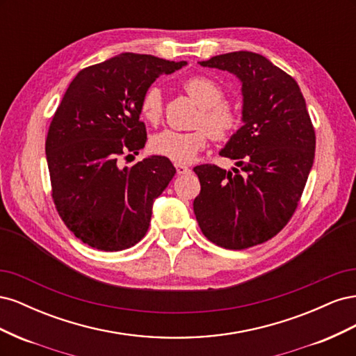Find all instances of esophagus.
I'll use <instances>...</instances> for the list:
<instances>
[{
  "label": "esophagus",
  "mask_w": 356,
  "mask_h": 356,
  "mask_svg": "<svg viewBox=\"0 0 356 356\" xmlns=\"http://www.w3.org/2000/svg\"><path fill=\"white\" fill-rule=\"evenodd\" d=\"M175 168H177V174L178 175H186V174H190V168L182 165V163H175Z\"/></svg>",
  "instance_id": "esophagus-1"
}]
</instances>
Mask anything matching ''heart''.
I'll return each instance as SVG.
<instances>
[{"label": "heart", "instance_id": "heart-1", "mask_svg": "<svg viewBox=\"0 0 356 356\" xmlns=\"http://www.w3.org/2000/svg\"><path fill=\"white\" fill-rule=\"evenodd\" d=\"M190 98L200 106L196 131L178 132L165 129L152 138V149L154 153L174 160L175 163H188L199 152L208 145L209 136L215 141L230 138L241 124V117L233 106L222 102L224 90L221 86L208 77L195 75L182 84ZM141 115L148 123H157L163 114L161 92L157 86H149L144 92L139 104Z\"/></svg>", "mask_w": 356, "mask_h": 356}]
</instances>
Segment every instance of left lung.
<instances>
[{
	"label": "left lung",
	"instance_id": "8db88e82",
	"mask_svg": "<svg viewBox=\"0 0 356 356\" xmlns=\"http://www.w3.org/2000/svg\"><path fill=\"white\" fill-rule=\"evenodd\" d=\"M242 83L243 126L221 149L239 169L196 166L200 193L193 202L202 233L225 250L272 239L297 208L315 159V129L297 81L267 58L232 51L199 62Z\"/></svg>",
	"mask_w": 356,
	"mask_h": 356
}]
</instances>
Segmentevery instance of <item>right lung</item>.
Segmentation results:
<instances>
[{"label":"right lung","instance_id":"1","mask_svg":"<svg viewBox=\"0 0 356 356\" xmlns=\"http://www.w3.org/2000/svg\"><path fill=\"white\" fill-rule=\"evenodd\" d=\"M187 65L152 55L122 53L81 70L53 115L46 139L51 197L62 221L83 243L122 251L141 241L153 203L175 168L149 156L132 168L118 157L147 143L139 120L144 92L161 74Z\"/></svg>","mask_w":356,"mask_h":356}]
</instances>
